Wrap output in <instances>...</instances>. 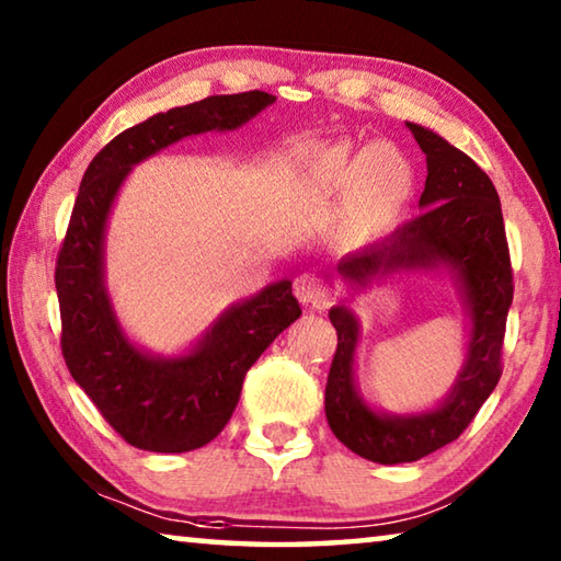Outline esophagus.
<instances>
[{
	"label": "esophagus",
	"mask_w": 561,
	"mask_h": 561,
	"mask_svg": "<svg viewBox=\"0 0 561 561\" xmlns=\"http://www.w3.org/2000/svg\"><path fill=\"white\" fill-rule=\"evenodd\" d=\"M294 294L301 304H307L311 309H327L329 307V289L327 284L321 282L317 274H301V277L294 279Z\"/></svg>",
	"instance_id": "obj_1"
}]
</instances>
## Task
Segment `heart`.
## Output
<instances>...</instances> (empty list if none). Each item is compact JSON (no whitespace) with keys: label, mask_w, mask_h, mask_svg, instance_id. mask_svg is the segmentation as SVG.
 <instances>
[{"label":"heart","mask_w":561,"mask_h":561,"mask_svg":"<svg viewBox=\"0 0 561 561\" xmlns=\"http://www.w3.org/2000/svg\"><path fill=\"white\" fill-rule=\"evenodd\" d=\"M301 180L317 197H341L334 220L339 244L356 247L386 234L415 197V168L393 144L319 146L304 160Z\"/></svg>","instance_id":"b5f03b06"}]
</instances>
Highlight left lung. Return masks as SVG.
<instances>
[{
  "label": "left lung",
  "instance_id": "left-lung-1",
  "mask_svg": "<svg viewBox=\"0 0 561 561\" xmlns=\"http://www.w3.org/2000/svg\"><path fill=\"white\" fill-rule=\"evenodd\" d=\"M425 153L428 178L421 215L383 240L336 264L351 291L411 272H448L470 319L468 346L450 393L423 413L374 411L358 393L354 364L358 317L346 301L329 309L339 344L327 381L331 433L360 458L413 462L453 443L468 428L500 381L502 339L512 304V267L497 190L485 170L431 128L405 123Z\"/></svg>",
  "mask_w": 561,
  "mask_h": 561
}]
</instances>
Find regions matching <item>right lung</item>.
<instances>
[{"label": "right lung", "mask_w": 561, "mask_h": 561, "mask_svg": "<svg viewBox=\"0 0 561 561\" xmlns=\"http://www.w3.org/2000/svg\"><path fill=\"white\" fill-rule=\"evenodd\" d=\"M277 101L247 91L156 113L123 130L83 173L56 260L66 366L101 415L133 448L187 453L210 443L232 417L244 374L301 317L291 282L279 279L227 307L185 354L160 356L133 344L106 287V225L133 165L210 130H234Z\"/></svg>", "instance_id": "1"}]
</instances>
